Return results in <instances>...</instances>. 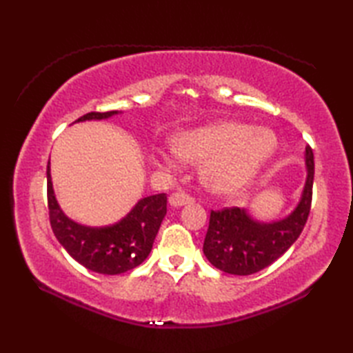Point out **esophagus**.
Returning a JSON list of instances; mask_svg holds the SVG:
<instances>
[{
	"mask_svg": "<svg viewBox=\"0 0 353 353\" xmlns=\"http://www.w3.org/2000/svg\"><path fill=\"white\" fill-rule=\"evenodd\" d=\"M168 201H170L171 206L179 208V206H185V205L192 203L194 199L191 196H188V194H185V192H174V194H171Z\"/></svg>",
	"mask_w": 353,
	"mask_h": 353,
	"instance_id": "esophagus-1",
	"label": "esophagus"
}]
</instances>
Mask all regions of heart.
Segmentation results:
<instances>
[{"label":"heart","mask_w":353,"mask_h":353,"mask_svg":"<svg viewBox=\"0 0 353 353\" xmlns=\"http://www.w3.org/2000/svg\"><path fill=\"white\" fill-rule=\"evenodd\" d=\"M277 150L276 134L265 127L216 121L174 134L172 144L156 150V162L174 168L183 159L201 162L199 176L216 196H235L249 186Z\"/></svg>","instance_id":"1"}]
</instances>
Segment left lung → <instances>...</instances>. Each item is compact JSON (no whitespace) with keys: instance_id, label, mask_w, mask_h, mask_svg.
<instances>
[{"instance_id":"1","label":"left lung","mask_w":353,"mask_h":353,"mask_svg":"<svg viewBox=\"0 0 353 353\" xmlns=\"http://www.w3.org/2000/svg\"><path fill=\"white\" fill-rule=\"evenodd\" d=\"M305 185L294 209L276 221H259L245 208H229L211 212L203 253L214 267L224 273L247 276L259 272L281 258L302 234L308 220L314 154L305 148Z\"/></svg>"}]
</instances>
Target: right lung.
Wrapping results in <instances>:
<instances>
[{
  "label": "right lung",
  "instance_id": "1",
  "mask_svg": "<svg viewBox=\"0 0 353 353\" xmlns=\"http://www.w3.org/2000/svg\"><path fill=\"white\" fill-rule=\"evenodd\" d=\"M123 114L110 110L91 112L76 123L101 121ZM48 211L51 229L63 249L88 270L101 274H119L138 267L154 243L157 230L167 214V194H154L137 201L121 220L101 228L85 226L63 212L52 188L50 161L47 165Z\"/></svg>",
  "mask_w": 353,
  "mask_h": 353
}]
</instances>
